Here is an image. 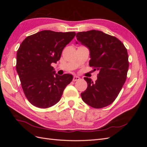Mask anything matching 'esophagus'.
Returning a JSON list of instances; mask_svg holds the SVG:
<instances>
[{"label": "esophagus", "mask_w": 147, "mask_h": 147, "mask_svg": "<svg viewBox=\"0 0 147 147\" xmlns=\"http://www.w3.org/2000/svg\"><path fill=\"white\" fill-rule=\"evenodd\" d=\"M80 80V77H78V76H76V75H75L73 78V82H76V81H78Z\"/></svg>", "instance_id": "34e87169"}]
</instances>
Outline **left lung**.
<instances>
[{
  "label": "left lung",
  "instance_id": "8db88e82",
  "mask_svg": "<svg viewBox=\"0 0 147 147\" xmlns=\"http://www.w3.org/2000/svg\"><path fill=\"white\" fill-rule=\"evenodd\" d=\"M76 37L90 50L89 64L99 71L95 82L84 78L88 87L81 93L82 100L93 108L105 107L117 98L126 80L129 68L126 48L117 38L100 30L78 32Z\"/></svg>",
  "mask_w": 147,
  "mask_h": 147
}]
</instances>
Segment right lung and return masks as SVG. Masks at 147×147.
<instances>
[{
  "label": "right lung",
  "mask_w": 147,
  "mask_h": 147,
  "mask_svg": "<svg viewBox=\"0 0 147 147\" xmlns=\"http://www.w3.org/2000/svg\"><path fill=\"white\" fill-rule=\"evenodd\" d=\"M75 32L42 30L26 37L16 54V71L22 88L30 104L45 109L61 99L73 75H59L51 65L59 61L64 47L74 38Z\"/></svg>",
  "instance_id": "add662e5"
}]
</instances>
